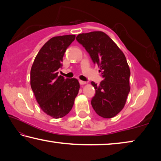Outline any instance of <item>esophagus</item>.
<instances>
[{"label": "esophagus", "instance_id": "esophagus-1", "mask_svg": "<svg viewBox=\"0 0 161 161\" xmlns=\"http://www.w3.org/2000/svg\"><path fill=\"white\" fill-rule=\"evenodd\" d=\"M79 81H80V84H81V85H84V84H86V81H81V80H80Z\"/></svg>", "mask_w": 161, "mask_h": 161}]
</instances>
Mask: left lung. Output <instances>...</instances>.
<instances>
[{"label": "left lung", "instance_id": "obj_1", "mask_svg": "<svg viewBox=\"0 0 161 161\" xmlns=\"http://www.w3.org/2000/svg\"><path fill=\"white\" fill-rule=\"evenodd\" d=\"M76 39L99 67V72L103 79L99 86L91 82L96 90L92 99V107L103 118H113L124 108L130 89V72L126 57L103 32L80 34Z\"/></svg>", "mask_w": 161, "mask_h": 161}]
</instances>
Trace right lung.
Here are the masks:
<instances>
[{
    "instance_id": "obj_1",
    "label": "right lung",
    "mask_w": 161,
    "mask_h": 161,
    "mask_svg": "<svg viewBox=\"0 0 161 161\" xmlns=\"http://www.w3.org/2000/svg\"><path fill=\"white\" fill-rule=\"evenodd\" d=\"M75 35L53 37L42 46L31 70V86L41 109L54 119L62 118L72 108L80 85L75 78L58 76L67 48Z\"/></svg>"
}]
</instances>
